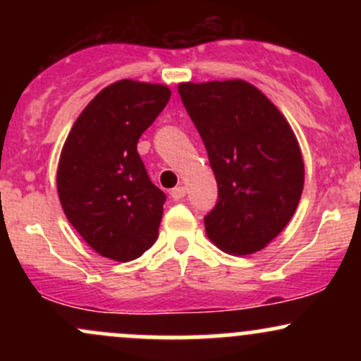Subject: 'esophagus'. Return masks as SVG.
Instances as JSON below:
<instances>
[{
  "mask_svg": "<svg viewBox=\"0 0 361 361\" xmlns=\"http://www.w3.org/2000/svg\"><path fill=\"white\" fill-rule=\"evenodd\" d=\"M169 195H171L173 200H181L186 195V188L185 186H176V188H173L171 192H169Z\"/></svg>",
  "mask_w": 361,
  "mask_h": 361,
  "instance_id": "1",
  "label": "esophagus"
}]
</instances>
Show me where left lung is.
I'll use <instances>...</instances> for the list:
<instances>
[{
	"label": "left lung",
	"mask_w": 361,
	"mask_h": 361,
	"mask_svg": "<svg viewBox=\"0 0 361 361\" xmlns=\"http://www.w3.org/2000/svg\"><path fill=\"white\" fill-rule=\"evenodd\" d=\"M204 140L217 181V204L204 217L222 251L251 255L287 226L304 190V161L283 115L250 82L178 86Z\"/></svg>",
	"instance_id": "left-lung-1"
}]
</instances>
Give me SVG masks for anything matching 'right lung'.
<instances>
[{
	"label": "right lung",
	"instance_id": "1",
	"mask_svg": "<svg viewBox=\"0 0 361 361\" xmlns=\"http://www.w3.org/2000/svg\"><path fill=\"white\" fill-rule=\"evenodd\" d=\"M169 97L163 85L114 82L81 111L62 147L61 205L81 238L105 258L132 261L157 238L166 195L149 178L137 142Z\"/></svg>",
	"mask_w": 361,
	"mask_h": 361
}]
</instances>
